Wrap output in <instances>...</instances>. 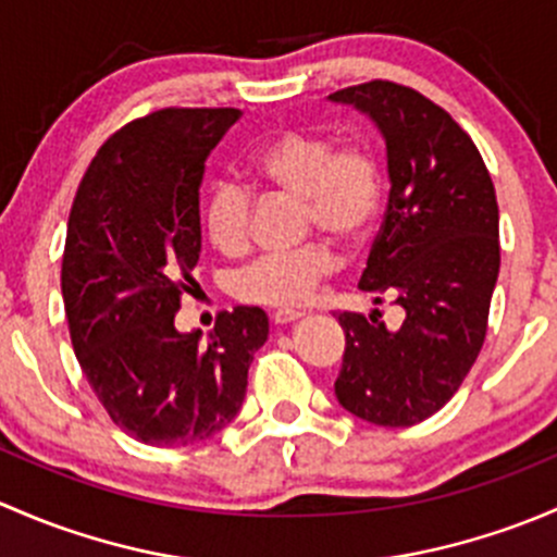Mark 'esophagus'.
I'll use <instances>...</instances> for the list:
<instances>
[{"instance_id": "34e87169", "label": "esophagus", "mask_w": 557, "mask_h": 557, "mask_svg": "<svg viewBox=\"0 0 557 557\" xmlns=\"http://www.w3.org/2000/svg\"><path fill=\"white\" fill-rule=\"evenodd\" d=\"M300 317V311H284V308H281V311L273 313V324H289V321H297Z\"/></svg>"}]
</instances>
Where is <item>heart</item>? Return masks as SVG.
Segmentation results:
<instances>
[{"label": "heart", "instance_id": "b5f03b06", "mask_svg": "<svg viewBox=\"0 0 557 557\" xmlns=\"http://www.w3.org/2000/svg\"><path fill=\"white\" fill-rule=\"evenodd\" d=\"M251 182L273 187L302 203V227H319L348 249L375 236L386 206V169L370 147H335L326 136L284 131L246 158ZM255 193L238 180H216L200 206V222L211 244L225 255H240L251 238ZM335 251L306 244L292 251L262 255L233 273L231 289L255 306L289 308L313 295L335 271Z\"/></svg>", "mask_w": 557, "mask_h": 557}]
</instances>
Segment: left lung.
<instances>
[{
    "mask_svg": "<svg viewBox=\"0 0 557 557\" xmlns=\"http://www.w3.org/2000/svg\"><path fill=\"white\" fill-rule=\"evenodd\" d=\"M330 99L362 109L386 139L392 193L359 289L405 311L397 332L381 311L335 313L337 403L377 426H412L450 403L485 343L502 262L496 190L467 131L418 90L370 79Z\"/></svg>",
    "mask_w": 557,
    "mask_h": 557,
    "instance_id": "obj_1",
    "label": "left lung"
}]
</instances>
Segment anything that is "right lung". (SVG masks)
Masks as SVG:
<instances>
[{
    "label": "right lung",
    "mask_w": 557,
    "mask_h": 557,
    "mask_svg": "<svg viewBox=\"0 0 557 557\" xmlns=\"http://www.w3.org/2000/svg\"><path fill=\"white\" fill-rule=\"evenodd\" d=\"M233 107H165L99 147L69 211L61 292L69 337L107 416L145 445L176 448L236 418L268 341L255 306L216 313L209 346L174 326L200 255L206 158Z\"/></svg>",
    "instance_id": "right-lung-1"
}]
</instances>
